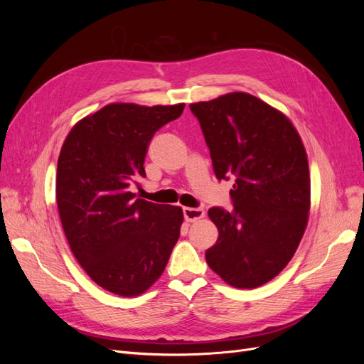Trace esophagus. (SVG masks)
<instances>
[{
	"label": "esophagus",
	"mask_w": 364,
	"mask_h": 364,
	"mask_svg": "<svg viewBox=\"0 0 364 364\" xmlns=\"http://www.w3.org/2000/svg\"><path fill=\"white\" fill-rule=\"evenodd\" d=\"M183 217L186 222H196L205 217V211L202 208H183Z\"/></svg>",
	"instance_id": "obj_1"
}]
</instances>
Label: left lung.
Instances as JSON below:
<instances>
[{"label": "left lung", "mask_w": 364, "mask_h": 364, "mask_svg": "<svg viewBox=\"0 0 364 364\" xmlns=\"http://www.w3.org/2000/svg\"><path fill=\"white\" fill-rule=\"evenodd\" d=\"M218 179L234 178V209L208 211L218 229L208 266L235 289L278 277L299 246L311 208L306 150L290 118L247 92L190 105Z\"/></svg>", "instance_id": "left-lung-1"}]
</instances>
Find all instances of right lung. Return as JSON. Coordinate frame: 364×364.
<instances>
[{
  "mask_svg": "<svg viewBox=\"0 0 364 364\" xmlns=\"http://www.w3.org/2000/svg\"><path fill=\"white\" fill-rule=\"evenodd\" d=\"M185 103H109L73 126L58 159L56 200L65 237L102 289L139 296L155 284L181 235V206L135 199L150 139ZM139 186V185H138Z\"/></svg>",
  "mask_w": 364,
  "mask_h": 364,
  "instance_id": "1",
  "label": "right lung"
}]
</instances>
